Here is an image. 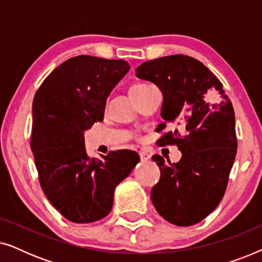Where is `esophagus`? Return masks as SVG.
<instances>
[{"label":"esophagus","mask_w":262,"mask_h":262,"mask_svg":"<svg viewBox=\"0 0 262 262\" xmlns=\"http://www.w3.org/2000/svg\"><path fill=\"white\" fill-rule=\"evenodd\" d=\"M139 157H141V161H149L150 160V155L145 151L139 152Z\"/></svg>","instance_id":"esophagus-1"}]
</instances>
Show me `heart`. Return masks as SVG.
Masks as SVG:
<instances>
[{"label": "heart", "instance_id": "1", "mask_svg": "<svg viewBox=\"0 0 262 262\" xmlns=\"http://www.w3.org/2000/svg\"><path fill=\"white\" fill-rule=\"evenodd\" d=\"M154 85L152 84H149V83H135L132 84L130 87V95L131 98L136 100L139 96L144 95L146 92L149 91L150 88H152Z\"/></svg>", "mask_w": 262, "mask_h": 262}]
</instances>
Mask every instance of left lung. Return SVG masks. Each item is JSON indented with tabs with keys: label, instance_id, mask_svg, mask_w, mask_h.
I'll use <instances>...</instances> for the list:
<instances>
[{
	"label": "left lung",
	"instance_id": "8db88e82",
	"mask_svg": "<svg viewBox=\"0 0 262 262\" xmlns=\"http://www.w3.org/2000/svg\"><path fill=\"white\" fill-rule=\"evenodd\" d=\"M136 76L152 82L162 92L164 121L159 131L174 124L175 130L166 132L157 144L177 145L182 154L178 163L169 164L162 156H152L161 178L151 189V202L171 224L199 223L223 198L237 151L232 103L220 80L189 56L148 60L136 69ZM213 91L221 94L217 104L208 102Z\"/></svg>",
	"mask_w": 262,
	"mask_h": 262
}]
</instances>
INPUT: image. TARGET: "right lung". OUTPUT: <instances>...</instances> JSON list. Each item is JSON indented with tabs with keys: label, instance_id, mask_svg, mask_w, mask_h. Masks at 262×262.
Here are the masks:
<instances>
[{
	"label": "right lung",
	"instance_id": "1",
	"mask_svg": "<svg viewBox=\"0 0 262 262\" xmlns=\"http://www.w3.org/2000/svg\"><path fill=\"white\" fill-rule=\"evenodd\" d=\"M130 69L123 59L81 55L57 67L35 93L31 149L39 181L55 209L74 223L106 217L114 189L138 154L118 150L91 159L83 132L103 119L106 100Z\"/></svg>",
	"mask_w": 262,
	"mask_h": 262
}]
</instances>
